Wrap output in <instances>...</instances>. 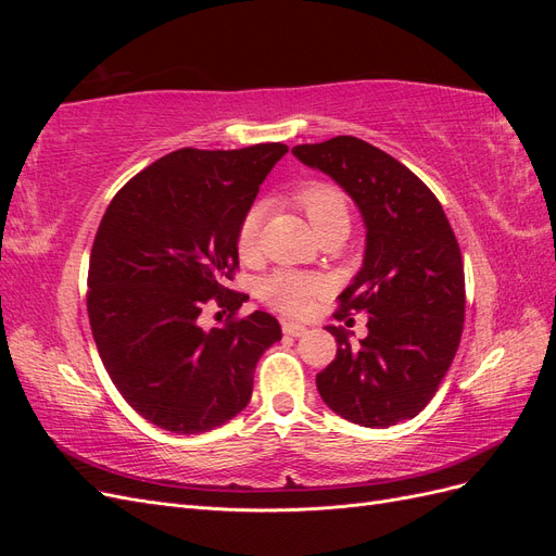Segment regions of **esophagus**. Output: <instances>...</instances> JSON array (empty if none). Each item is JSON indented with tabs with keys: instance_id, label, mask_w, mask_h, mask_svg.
Returning a JSON list of instances; mask_svg holds the SVG:
<instances>
[{
	"instance_id": "34e87169",
	"label": "esophagus",
	"mask_w": 556,
	"mask_h": 556,
	"mask_svg": "<svg viewBox=\"0 0 556 556\" xmlns=\"http://www.w3.org/2000/svg\"><path fill=\"white\" fill-rule=\"evenodd\" d=\"M282 331L288 336H304L308 331V327L299 325V323H282Z\"/></svg>"
}]
</instances>
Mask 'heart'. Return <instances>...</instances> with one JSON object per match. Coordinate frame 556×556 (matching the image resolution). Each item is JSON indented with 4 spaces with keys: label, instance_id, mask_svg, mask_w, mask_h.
<instances>
[{
    "label": "heart",
    "instance_id": "1",
    "mask_svg": "<svg viewBox=\"0 0 556 556\" xmlns=\"http://www.w3.org/2000/svg\"><path fill=\"white\" fill-rule=\"evenodd\" d=\"M296 204L304 208L317 237L336 229H350V208L345 197L327 182H308L296 192ZM264 223V206L255 204L245 211L237 233V248L243 260L257 257L260 231ZM325 282L317 276L301 271H276L260 285L264 304L288 315H304L311 301L323 294Z\"/></svg>",
    "mask_w": 556,
    "mask_h": 556
}]
</instances>
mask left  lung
I'll return each mask as SVG.
<instances>
[{
    "label": "left lung",
    "mask_w": 556,
    "mask_h": 556,
    "mask_svg": "<svg viewBox=\"0 0 556 556\" xmlns=\"http://www.w3.org/2000/svg\"><path fill=\"white\" fill-rule=\"evenodd\" d=\"M292 155L327 174L355 201L366 227L357 276L341 292V317L368 315V336H336V359L315 382L348 422L387 429L413 419L439 390L464 329V264L439 199L399 160L357 137L294 146Z\"/></svg>",
    "instance_id": "1"
}]
</instances>
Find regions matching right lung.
<instances>
[{
	"mask_svg": "<svg viewBox=\"0 0 556 556\" xmlns=\"http://www.w3.org/2000/svg\"><path fill=\"white\" fill-rule=\"evenodd\" d=\"M285 143L180 148L134 176L97 229L88 315L106 371L129 406L174 433L223 427L250 401L255 366L282 339L264 311L204 329L208 299L237 313L227 288L237 233Z\"/></svg>",
	"mask_w": 556,
	"mask_h": 556,
	"instance_id": "right-lung-1",
	"label": "right lung"
}]
</instances>
